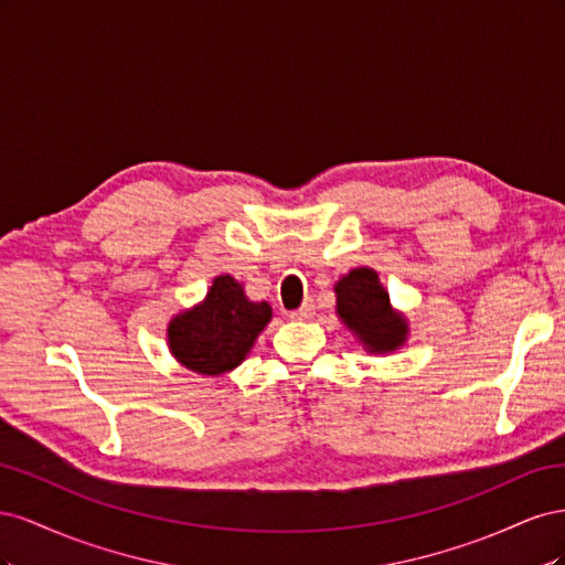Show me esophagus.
<instances>
[{
    "label": "esophagus",
    "mask_w": 565,
    "mask_h": 565,
    "mask_svg": "<svg viewBox=\"0 0 565 565\" xmlns=\"http://www.w3.org/2000/svg\"><path fill=\"white\" fill-rule=\"evenodd\" d=\"M313 311H316L313 301H306L303 306H299L297 311H289V313H287V318H289V320H309V318L313 316Z\"/></svg>",
    "instance_id": "1"
}]
</instances>
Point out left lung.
I'll list each match as a JSON object with an SVG mask.
<instances>
[{"label": "left lung", "instance_id": "obj_1", "mask_svg": "<svg viewBox=\"0 0 565 565\" xmlns=\"http://www.w3.org/2000/svg\"><path fill=\"white\" fill-rule=\"evenodd\" d=\"M334 292L339 318L361 337L372 353H386L403 344L407 322L391 311L386 289L372 268L351 270L337 282Z\"/></svg>", "mask_w": 565, "mask_h": 565}]
</instances>
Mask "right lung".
<instances>
[{"mask_svg": "<svg viewBox=\"0 0 565 565\" xmlns=\"http://www.w3.org/2000/svg\"><path fill=\"white\" fill-rule=\"evenodd\" d=\"M268 320L270 306L266 301H249L241 282L218 276L207 299L169 322V349L193 372H228L245 361Z\"/></svg>", "mask_w": 565, "mask_h": 565, "instance_id": "right-lung-1", "label": "right lung"}]
</instances>
